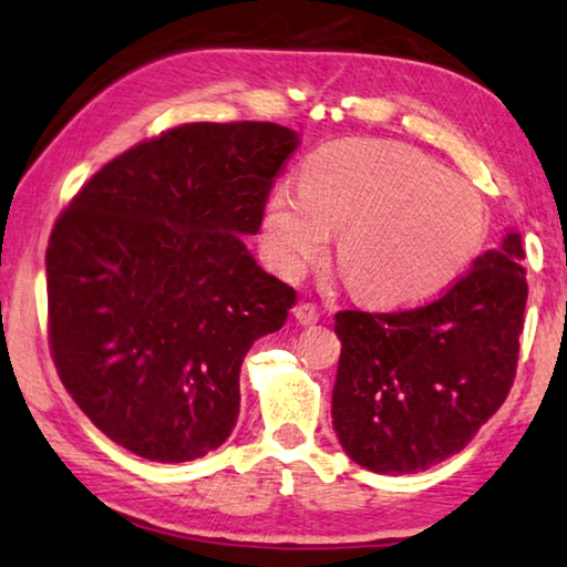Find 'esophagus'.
I'll use <instances>...</instances> for the list:
<instances>
[{"label": "esophagus", "mask_w": 567, "mask_h": 567, "mask_svg": "<svg viewBox=\"0 0 567 567\" xmlns=\"http://www.w3.org/2000/svg\"><path fill=\"white\" fill-rule=\"evenodd\" d=\"M292 316H295V320H298L300 326H312V323H318V320H320L318 308L310 306V302H300V306H295L292 308Z\"/></svg>", "instance_id": "34e87169"}]
</instances>
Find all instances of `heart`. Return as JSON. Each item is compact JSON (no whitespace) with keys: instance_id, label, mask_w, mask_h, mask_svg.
<instances>
[{"instance_id":"b5f03b06","label":"heart","mask_w":567,"mask_h":567,"mask_svg":"<svg viewBox=\"0 0 567 567\" xmlns=\"http://www.w3.org/2000/svg\"><path fill=\"white\" fill-rule=\"evenodd\" d=\"M338 239V267L353 292L402 306L441 292L476 255L484 203L463 177L422 152L379 140L320 147L300 171V190H272L267 251L285 275H300Z\"/></svg>"}]
</instances>
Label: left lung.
Returning a JSON list of instances; mask_svg holds the SVG:
<instances>
[{"label":"left lung","mask_w":567,"mask_h":567,"mask_svg":"<svg viewBox=\"0 0 567 567\" xmlns=\"http://www.w3.org/2000/svg\"><path fill=\"white\" fill-rule=\"evenodd\" d=\"M519 234L435 300L390 312L341 310L333 430L374 473H417L461 453L514 384L527 277Z\"/></svg>","instance_id":"8db88e82"}]
</instances>
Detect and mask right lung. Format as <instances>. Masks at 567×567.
<instances>
[{
  "instance_id": "1",
  "label": "right lung",
  "mask_w": 567,
  "mask_h": 567,
  "mask_svg": "<svg viewBox=\"0 0 567 567\" xmlns=\"http://www.w3.org/2000/svg\"><path fill=\"white\" fill-rule=\"evenodd\" d=\"M298 134L193 122L122 152L50 231L48 343L73 402L126 451L183 463L239 417V369L298 292L267 275L257 234Z\"/></svg>"
}]
</instances>
